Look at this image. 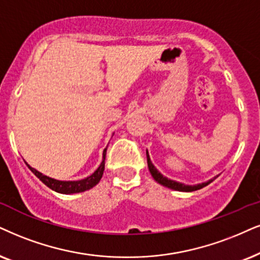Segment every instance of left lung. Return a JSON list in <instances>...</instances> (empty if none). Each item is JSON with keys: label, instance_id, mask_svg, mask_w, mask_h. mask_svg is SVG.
<instances>
[{"label": "left lung", "instance_id": "1", "mask_svg": "<svg viewBox=\"0 0 260 260\" xmlns=\"http://www.w3.org/2000/svg\"><path fill=\"white\" fill-rule=\"evenodd\" d=\"M146 158H147V167H149V170H150L151 175H152L153 179L156 180L158 183H160V185H163L164 187H168V188L174 189V190H179V192H193V190H198L200 188H203V187L208 186L209 183H211L213 180L216 179V177H218V175H217V176L213 177V179L209 180V181L198 183V185H193V186L185 185V183L174 181V180H170V179H168V177L163 176L162 174H160L158 170L156 169V167L153 166L152 162H151L149 152H147V151H146Z\"/></svg>", "mask_w": 260, "mask_h": 260}]
</instances>
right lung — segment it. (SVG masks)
<instances>
[{"instance_id":"1","label":"right lung","mask_w":260,"mask_h":260,"mask_svg":"<svg viewBox=\"0 0 260 260\" xmlns=\"http://www.w3.org/2000/svg\"><path fill=\"white\" fill-rule=\"evenodd\" d=\"M108 147V146H107ZM107 147L103 151V160H102L101 166L98 167V169L94 172L92 175L85 177L83 180H78V181H60V180L51 179L47 175H43L42 173H39L38 170H36L32 167H27L36 176L38 177L41 181L44 183L45 186H48L49 188L57 193H63V194H71V193H79V192H85V190L92 188L101 181L102 176H103L104 167H106V153H107Z\"/></svg>"}]
</instances>
